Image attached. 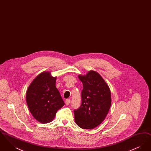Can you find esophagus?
Returning a JSON list of instances; mask_svg holds the SVG:
<instances>
[{
    "instance_id": "34e87169",
    "label": "esophagus",
    "mask_w": 151,
    "mask_h": 151,
    "mask_svg": "<svg viewBox=\"0 0 151 151\" xmlns=\"http://www.w3.org/2000/svg\"><path fill=\"white\" fill-rule=\"evenodd\" d=\"M70 101H71V100H70V99H66L65 101V105H68L70 104Z\"/></svg>"
}]
</instances>
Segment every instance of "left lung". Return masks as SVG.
<instances>
[{
    "label": "left lung",
    "instance_id": "obj_1",
    "mask_svg": "<svg viewBox=\"0 0 151 151\" xmlns=\"http://www.w3.org/2000/svg\"><path fill=\"white\" fill-rule=\"evenodd\" d=\"M83 83L81 104L74 110L75 121L83 129H93L105 119L110 109L111 100L109 87L101 76L94 71L86 75H79Z\"/></svg>",
    "mask_w": 151,
    "mask_h": 151
}]
</instances>
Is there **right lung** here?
Segmentation results:
<instances>
[{
    "label": "right lung",
    "mask_w": 151,
    "mask_h": 151,
    "mask_svg": "<svg viewBox=\"0 0 151 151\" xmlns=\"http://www.w3.org/2000/svg\"><path fill=\"white\" fill-rule=\"evenodd\" d=\"M56 79L50 72H43L36 77L28 88V106L31 114L40 123L52 121L58 110L65 105L55 86Z\"/></svg>",
    "instance_id": "right-lung-1"
}]
</instances>
